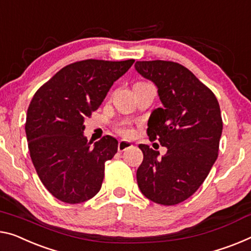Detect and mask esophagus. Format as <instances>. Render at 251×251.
<instances>
[{
	"instance_id": "esophagus-1",
	"label": "esophagus",
	"mask_w": 251,
	"mask_h": 251,
	"mask_svg": "<svg viewBox=\"0 0 251 251\" xmlns=\"http://www.w3.org/2000/svg\"><path fill=\"white\" fill-rule=\"evenodd\" d=\"M132 146L133 145L131 144L130 141L121 140V141H119V144H118V150H119V151H125V150L131 148V147H132Z\"/></svg>"
}]
</instances>
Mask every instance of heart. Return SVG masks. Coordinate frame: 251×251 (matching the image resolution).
Instances as JSON below:
<instances>
[{"mask_svg":"<svg viewBox=\"0 0 251 251\" xmlns=\"http://www.w3.org/2000/svg\"><path fill=\"white\" fill-rule=\"evenodd\" d=\"M118 131L122 134V136H126V137H132L134 133V130L128 122L120 123L118 126Z\"/></svg>","mask_w":251,"mask_h":251,"instance_id":"b5f03b06","label":"heart"}]
</instances>
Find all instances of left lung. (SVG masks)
Here are the masks:
<instances>
[{"instance_id": "8db88e82", "label": "left lung", "mask_w": 251, "mask_h": 251, "mask_svg": "<svg viewBox=\"0 0 251 251\" xmlns=\"http://www.w3.org/2000/svg\"><path fill=\"white\" fill-rule=\"evenodd\" d=\"M137 72L155 83L163 107L148 121L150 141L167 148L166 155L139 145L144 160L137 171L142 194L161 205L187 200L209 175L219 155L221 111L209 87L186 67L167 60L137 61Z\"/></svg>"}]
</instances>
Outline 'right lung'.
Returning <instances> with one entry per match:
<instances>
[{"label":"right lung","instance_id":"add662e5","mask_svg":"<svg viewBox=\"0 0 251 251\" xmlns=\"http://www.w3.org/2000/svg\"><path fill=\"white\" fill-rule=\"evenodd\" d=\"M133 63L76 61L33 95L25 121L30 157L42 184L59 201L82 203L101 190L105 161L117 153L118 140L104 136L92 146L83 134L84 120Z\"/></svg>","mask_w":251,"mask_h":251}]
</instances>
